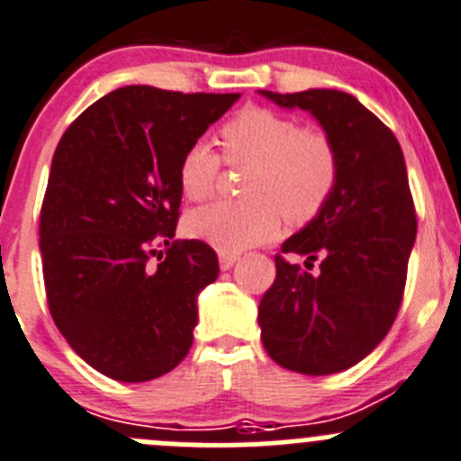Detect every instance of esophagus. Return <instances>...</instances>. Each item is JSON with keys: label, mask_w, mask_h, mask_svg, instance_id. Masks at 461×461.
<instances>
[{"label": "esophagus", "mask_w": 461, "mask_h": 461, "mask_svg": "<svg viewBox=\"0 0 461 461\" xmlns=\"http://www.w3.org/2000/svg\"><path fill=\"white\" fill-rule=\"evenodd\" d=\"M237 255H229V253H221L220 255V268L221 271H229V268H232L237 264Z\"/></svg>", "instance_id": "34e87169"}]
</instances>
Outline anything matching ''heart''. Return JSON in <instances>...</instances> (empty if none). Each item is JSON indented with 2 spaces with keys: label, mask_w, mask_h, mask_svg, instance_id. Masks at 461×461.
Instances as JSON below:
<instances>
[{
  "label": "heart",
  "mask_w": 461,
  "mask_h": 461,
  "mask_svg": "<svg viewBox=\"0 0 461 461\" xmlns=\"http://www.w3.org/2000/svg\"><path fill=\"white\" fill-rule=\"evenodd\" d=\"M230 163H246L249 199L208 203L190 212L185 230L220 253H241L277 235L282 215L303 226L321 215L339 185V152L325 134L264 107H246L221 127ZM221 158L206 140H194L179 158L181 193L202 202L215 190Z\"/></svg>",
  "instance_id": "obj_1"
}]
</instances>
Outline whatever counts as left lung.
<instances>
[{
	"instance_id": "1",
	"label": "left lung",
	"mask_w": 461,
	"mask_h": 461,
	"mask_svg": "<svg viewBox=\"0 0 461 461\" xmlns=\"http://www.w3.org/2000/svg\"><path fill=\"white\" fill-rule=\"evenodd\" d=\"M285 109L309 112L339 152V185L282 253L322 255L321 273L282 255L276 282L258 309L262 345L286 370L325 376L357 366L394 322L417 237L408 172L399 140L352 94L259 91Z\"/></svg>"
}]
</instances>
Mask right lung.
I'll use <instances>...</instances> for the list:
<instances>
[{"mask_svg": "<svg viewBox=\"0 0 461 461\" xmlns=\"http://www.w3.org/2000/svg\"><path fill=\"white\" fill-rule=\"evenodd\" d=\"M240 94L121 86L69 125L51 161L40 253L51 316L94 370L143 384L175 370L193 345L197 295L217 280L215 250L175 241L179 158Z\"/></svg>", "mask_w": 461, "mask_h": 461, "instance_id": "1", "label": "right lung"}]
</instances>
